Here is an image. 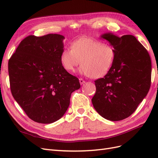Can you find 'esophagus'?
I'll list each match as a JSON object with an SVG mask.
<instances>
[{
	"instance_id": "1",
	"label": "esophagus",
	"mask_w": 158,
	"mask_h": 158,
	"mask_svg": "<svg viewBox=\"0 0 158 158\" xmlns=\"http://www.w3.org/2000/svg\"><path fill=\"white\" fill-rule=\"evenodd\" d=\"M79 82H80V83L81 85L84 84L85 83V81H84L82 78H80V79H79Z\"/></svg>"
}]
</instances>
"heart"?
I'll return each instance as SVG.
<instances>
[{"label":"heart","instance_id":"obj_1","mask_svg":"<svg viewBox=\"0 0 158 158\" xmlns=\"http://www.w3.org/2000/svg\"><path fill=\"white\" fill-rule=\"evenodd\" d=\"M114 56L115 51L111 45L91 38L82 37L72 43L70 49L62 51L60 61L66 70L74 72L80 60V74L99 78L109 73Z\"/></svg>","mask_w":158,"mask_h":158}]
</instances>
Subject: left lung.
Instances as JSON below:
<instances>
[{
	"instance_id": "left-lung-1",
	"label": "left lung",
	"mask_w": 158,
	"mask_h": 158,
	"mask_svg": "<svg viewBox=\"0 0 158 158\" xmlns=\"http://www.w3.org/2000/svg\"><path fill=\"white\" fill-rule=\"evenodd\" d=\"M101 38L113 47L115 56L109 73L95 81L96 92L92 102L102 117L118 121L131 115L146 96L151 84V59L132 35L106 33Z\"/></svg>"
}]
</instances>
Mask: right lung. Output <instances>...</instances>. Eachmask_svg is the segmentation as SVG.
Segmentation results:
<instances>
[{
    "instance_id": "right-lung-1",
    "label": "right lung",
    "mask_w": 158,
    "mask_h": 158,
    "mask_svg": "<svg viewBox=\"0 0 158 158\" xmlns=\"http://www.w3.org/2000/svg\"><path fill=\"white\" fill-rule=\"evenodd\" d=\"M64 37L30 35L23 40L8 61L11 92L33 121L49 124L67 110L71 94L80 88L79 80L62 66Z\"/></svg>"
}]
</instances>
